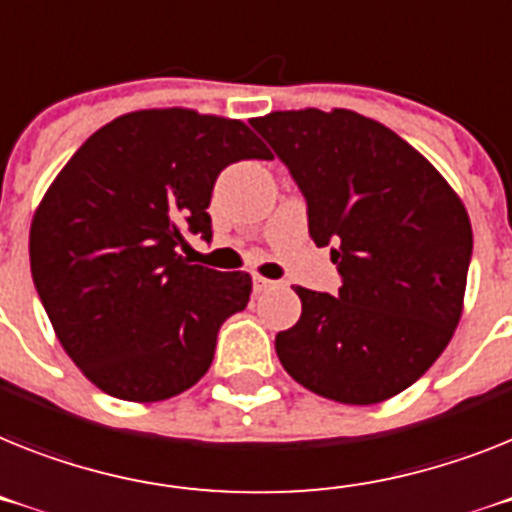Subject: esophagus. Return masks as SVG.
<instances>
[{"instance_id": "34e87169", "label": "esophagus", "mask_w": 512, "mask_h": 512, "mask_svg": "<svg viewBox=\"0 0 512 512\" xmlns=\"http://www.w3.org/2000/svg\"><path fill=\"white\" fill-rule=\"evenodd\" d=\"M252 286H255V291H257V294H260V291L276 289L278 283L270 281V278H263V276H252Z\"/></svg>"}]
</instances>
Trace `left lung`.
<instances>
[{
    "mask_svg": "<svg viewBox=\"0 0 512 512\" xmlns=\"http://www.w3.org/2000/svg\"><path fill=\"white\" fill-rule=\"evenodd\" d=\"M330 247L336 296L296 286L302 317L276 336L283 369L351 406L388 401L437 362L461 320L474 249L461 197L385 124L349 109L252 119Z\"/></svg>",
    "mask_w": 512,
    "mask_h": 512,
    "instance_id": "obj_1",
    "label": "left lung"
}]
</instances>
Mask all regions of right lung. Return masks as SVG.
I'll return each instance as SVG.
<instances>
[{
    "instance_id": "right-lung-1",
    "label": "right lung",
    "mask_w": 512,
    "mask_h": 512,
    "mask_svg": "<svg viewBox=\"0 0 512 512\" xmlns=\"http://www.w3.org/2000/svg\"><path fill=\"white\" fill-rule=\"evenodd\" d=\"M244 158L273 156L239 119L132 111L93 132L44 195L30 273L59 343L103 393L166 401L208 372L252 278L176 249L187 234L210 242L213 184Z\"/></svg>"
}]
</instances>
